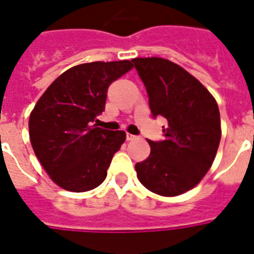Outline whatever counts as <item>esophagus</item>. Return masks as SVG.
<instances>
[{"label": "esophagus", "instance_id": "obj_1", "mask_svg": "<svg viewBox=\"0 0 254 254\" xmlns=\"http://www.w3.org/2000/svg\"><path fill=\"white\" fill-rule=\"evenodd\" d=\"M127 141H133V139H137V135L130 134V133H127Z\"/></svg>", "mask_w": 254, "mask_h": 254}]
</instances>
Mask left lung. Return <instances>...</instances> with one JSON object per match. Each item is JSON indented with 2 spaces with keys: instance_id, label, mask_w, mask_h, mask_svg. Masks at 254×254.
Instances as JSON below:
<instances>
[{
  "instance_id": "left-lung-1",
  "label": "left lung",
  "mask_w": 254,
  "mask_h": 254,
  "mask_svg": "<svg viewBox=\"0 0 254 254\" xmlns=\"http://www.w3.org/2000/svg\"><path fill=\"white\" fill-rule=\"evenodd\" d=\"M153 117L167 120L163 139L149 141L150 155L135 163L137 178L151 192L177 196L193 189L212 165L220 143V113L192 75L162 58H135Z\"/></svg>"
}]
</instances>
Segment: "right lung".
I'll list each match as a JSON object with an SVG mask.
<instances>
[{
    "instance_id": "right-lung-1",
    "label": "right lung",
    "mask_w": 254,
    "mask_h": 254,
    "mask_svg": "<svg viewBox=\"0 0 254 254\" xmlns=\"http://www.w3.org/2000/svg\"><path fill=\"white\" fill-rule=\"evenodd\" d=\"M130 61L75 65L55 79L35 104L29 120L34 153L62 189L84 192L107 178L124 130L97 127L109 85L131 69Z\"/></svg>"
}]
</instances>
